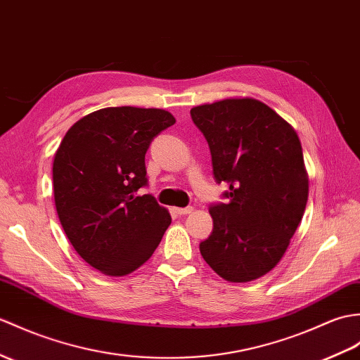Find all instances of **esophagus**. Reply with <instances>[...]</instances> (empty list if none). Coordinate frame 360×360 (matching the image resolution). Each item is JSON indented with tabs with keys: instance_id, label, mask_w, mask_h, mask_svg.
Instances as JSON below:
<instances>
[{
	"instance_id": "esophagus-1",
	"label": "esophagus",
	"mask_w": 360,
	"mask_h": 360,
	"mask_svg": "<svg viewBox=\"0 0 360 360\" xmlns=\"http://www.w3.org/2000/svg\"><path fill=\"white\" fill-rule=\"evenodd\" d=\"M176 210L178 214H190L191 212H193V207H186V208H174Z\"/></svg>"
}]
</instances>
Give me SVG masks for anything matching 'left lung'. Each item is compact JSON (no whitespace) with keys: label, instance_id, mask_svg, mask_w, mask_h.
Wrapping results in <instances>:
<instances>
[{"label":"left lung","instance_id":"left-lung-1","mask_svg":"<svg viewBox=\"0 0 360 360\" xmlns=\"http://www.w3.org/2000/svg\"><path fill=\"white\" fill-rule=\"evenodd\" d=\"M190 115L210 147L216 182L229 184V202L210 207L213 231L200 255L229 282L262 278L285 255L305 212L308 173L297 133L248 96L200 104Z\"/></svg>","mask_w":360,"mask_h":360}]
</instances>
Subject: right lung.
Returning <instances> with one entry per match:
<instances>
[{"instance_id": "obj_1", "label": "right lung", "mask_w": 360, "mask_h": 360, "mask_svg": "<svg viewBox=\"0 0 360 360\" xmlns=\"http://www.w3.org/2000/svg\"><path fill=\"white\" fill-rule=\"evenodd\" d=\"M174 122L162 108H99L75 122L56 150L58 218L77 253L103 274L138 270L172 224L167 208L136 191L147 184L150 142Z\"/></svg>"}]
</instances>
